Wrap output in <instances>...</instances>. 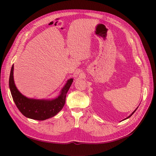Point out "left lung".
Wrapping results in <instances>:
<instances>
[{"label": "left lung", "instance_id": "1", "mask_svg": "<svg viewBox=\"0 0 156 156\" xmlns=\"http://www.w3.org/2000/svg\"><path fill=\"white\" fill-rule=\"evenodd\" d=\"M138 109V108H136V109H135V111H133V112H132V114H131V115H129V116H128V117H127V118H125V119H128V118H129V117H131V116H132V115H133V113H134V112H135V111H136V109ZM123 120H124V119H123Z\"/></svg>", "mask_w": 156, "mask_h": 156}]
</instances>
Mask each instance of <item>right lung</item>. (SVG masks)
I'll return each instance as SVG.
<instances>
[{
  "mask_svg": "<svg viewBox=\"0 0 156 156\" xmlns=\"http://www.w3.org/2000/svg\"><path fill=\"white\" fill-rule=\"evenodd\" d=\"M14 66L11 68L9 85L13 101L19 111L28 118L43 121L51 118L58 113L64 107L66 94L73 80H68L63 87L60 95L53 100H37L28 99L22 95L16 88L13 78Z\"/></svg>",
  "mask_w": 156,
  "mask_h": 156,
  "instance_id": "add662e5",
  "label": "right lung"
}]
</instances>
